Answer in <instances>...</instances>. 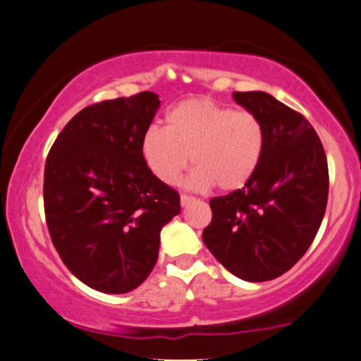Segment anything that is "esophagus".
I'll use <instances>...</instances> for the list:
<instances>
[{"label": "esophagus", "instance_id": "obj_1", "mask_svg": "<svg viewBox=\"0 0 361 361\" xmlns=\"http://www.w3.org/2000/svg\"><path fill=\"white\" fill-rule=\"evenodd\" d=\"M180 200H181V205L185 207V205H188L190 202H193L195 198H193V197H190V195H181V198H180Z\"/></svg>", "mask_w": 361, "mask_h": 361}]
</instances>
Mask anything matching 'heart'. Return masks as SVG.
<instances>
[{"mask_svg":"<svg viewBox=\"0 0 361 361\" xmlns=\"http://www.w3.org/2000/svg\"><path fill=\"white\" fill-rule=\"evenodd\" d=\"M266 146V129L257 114L233 111L212 99H186L166 114V128L151 126L141 139V154L149 171L166 185H176L190 161L188 185L222 192L242 188L257 171Z\"/></svg>","mask_w":361,"mask_h":361,"instance_id":"heart-1","label":"heart"}]
</instances>
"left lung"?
Returning <instances> with one entry per match:
<instances>
[{
  "instance_id": "left-lung-1",
  "label": "left lung",
  "mask_w": 361,
  "mask_h": 361,
  "mask_svg": "<svg viewBox=\"0 0 361 361\" xmlns=\"http://www.w3.org/2000/svg\"><path fill=\"white\" fill-rule=\"evenodd\" d=\"M266 129L255 175L244 188L210 200L203 242L227 271L250 282L276 279L314 240L326 212L328 161L306 117L266 92H233Z\"/></svg>"
}]
</instances>
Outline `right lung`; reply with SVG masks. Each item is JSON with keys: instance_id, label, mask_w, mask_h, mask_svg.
<instances>
[{"instance_id": "1", "label": "right lung", "mask_w": 361, "mask_h": 361, "mask_svg": "<svg viewBox=\"0 0 361 361\" xmlns=\"http://www.w3.org/2000/svg\"><path fill=\"white\" fill-rule=\"evenodd\" d=\"M159 99L139 92L87 106L55 139L43 205L60 259L95 290L124 294L153 271L159 233L180 214V195L146 166L141 139Z\"/></svg>"}]
</instances>
